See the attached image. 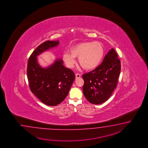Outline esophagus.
Instances as JSON below:
<instances>
[{"mask_svg": "<svg viewBox=\"0 0 148 148\" xmlns=\"http://www.w3.org/2000/svg\"><path fill=\"white\" fill-rule=\"evenodd\" d=\"M75 77L76 78H79L80 77H81V75L79 73H75Z\"/></svg>", "mask_w": 148, "mask_h": 148, "instance_id": "obj_1", "label": "esophagus"}]
</instances>
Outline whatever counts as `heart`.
I'll list each match as a JSON object with an SVG mask.
<instances>
[{
    "instance_id": "obj_1",
    "label": "heart",
    "mask_w": 148,
    "mask_h": 148,
    "mask_svg": "<svg viewBox=\"0 0 148 148\" xmlns=\"http://www.w3.org/2000/svg\"><path fill=\"white\" fill-rule=\"evenodd\" d=\"M104 55V47L100 42H84L73 46L70 49V53L64 52L63 59L68 66L73 68L76 62L75 58H78L82 68L92 70L99 64Z\"/></svg>"
}]
</instances>
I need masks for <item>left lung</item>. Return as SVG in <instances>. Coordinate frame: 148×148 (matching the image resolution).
Wrapping results in <instances>:
<instances>
[{
	"label": "left lung",
	"mask_w": 148,
	"mask_h": 148,
	"mask_svg": "<svg viewBox=\"0 0 148 148\" xmlns=\"http://www.w3.org/2000/svg\"><path fill=\"white\" fill-rule=\"evenodd\" d=\"M120 71L121 61L112 49L99 66L82 75V90L87 100L95 105L107 101L116 87Z\"/></svg>",
	"instance_id": "1"
}]
</instances>
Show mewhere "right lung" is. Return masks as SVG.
<instances>
[{"mask_svg": "<svg viewBox=\"0 0 148 148\" xmlns=\"http://www.w3.org/2000/svg\"><path fill=\"white\" fill-rule=\"evenodd\" d=\"M59 43L58 41L44 42L33 52L27 62V75L31 91L42 103L51 106L63 101L75 77L72 70L63 66L61 59L46 68L38 63L36 56Z\"/></svg>", "mask_w": 148, "mask_h": 148, "instance_id": "right-lung-1", "label": "right lung"}]
</instances>
